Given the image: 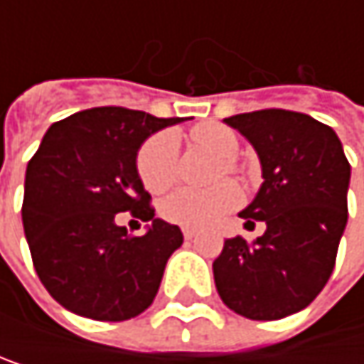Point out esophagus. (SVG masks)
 Wrapping results in <instances>:
<instances>
[{
    "mask_svg": "<svg viewBox=\"0 0 364 364\" xmlns=\"http://www.w3.org/2000/svg\"><path fill=\"white\" fill-rule=\"evenodd\" d=\"M182 234H184V239H186V241H191L193 236H195V230H191V228H184V230H182Z\"/></svg>",
    "mask_w": 364,
    "mask_h": 364,
    "instance_id": "esophagus-1",
    "label": "esophagus"
}]
</instances>
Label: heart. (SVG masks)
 Returning <instances> with one entry per match:
<instances>
[{"instance_id":"heart-1","label":"heart","mask_w":364,"mask_h":364,"mask_svg":"<svg viewBox=\"0 0 364 364\" xmlns=\"http://www.w3.org/2000/svg\"><path fill=\"white\" fill-rule=\"evenodd\" d=\"M193 141L223 160L230 173H241L243 165L236 160L239 136L223 123H202L191 132ZM141 182L151 193L167 191L178 178V136L169 130L158 132L143 143L136 156ZM241 202V191L232 182H223L210 191L182 186L167 195L160 204V215L169 223L184 228H208Z\"/></svg>"}]
</instances>
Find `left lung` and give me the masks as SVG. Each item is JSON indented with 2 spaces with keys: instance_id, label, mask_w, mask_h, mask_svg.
Instances as JSON below:
<instances>
[{
  "instance_id": "obj_1",
  "label": "left lung",
  "mask_w": 364,
  "mask_h": 364,
  "mask_svg": "<svg viewBox=\"0 0 364 364\" xmlns=\"http://www.w3.org/2000/svg\"><path fill=\"white\" fill-rule=\"evenodd\" d=\"M258 151L262 186L239 215L267 230L247 243L228 239L213 262L219 297L256 321L299 313L332 276L348 223L350 162L330 125L282 108L225 119Z\"/></svg>"
}]
</instances>
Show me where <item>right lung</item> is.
Listing matches in <instances>:
<instances>
[{
	"instance_id": "1",
	"label": "right lung",
	"mask_w": 364,
	"mask_h": 364,
	"mask_svg": "<svg viewBox=\"0 0 364 364\" xmlns=\"http://www.w3.org/2000/svg\"><path fill=\"white\" fill-rule=\"evenodd\" d=\"M182 121L102 106L56 121L28 162L23 230L43 287L67 311L95 321H125L151 306L178 225L154 219L136 171L141 143ZM130 212L152 225L134 237L116 223Z\"/></svg>"
}]
</instances>
